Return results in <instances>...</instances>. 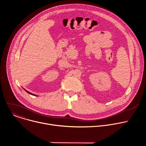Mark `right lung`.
I'll list each match as a JSON object with an SVG mask.
<instances>
[{"label": "right lung", "mask_w": 146, "mask_h": 146, "mask_svg": "<svg viewBox=\"0 0 146 146\" xmlns=\"http://www.w3.org/2000/svg\"><path fill=\"white\" fill-rule=\"evenodd\" d=\"M26 91V90H25ZM26 92H27L28 94H31V95H33V94H32V93H31V92H28V91H26Z\"/></svg>", "instance_id": "right-lung-1"}]
</instances>
